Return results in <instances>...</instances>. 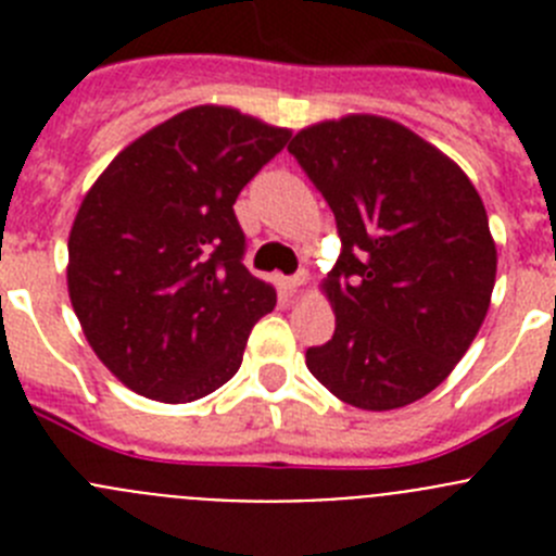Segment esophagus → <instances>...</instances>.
Listing matches in <instances>:
<instances>
[{
	"mask_svg": "<svg viewBox=\"0 0 556 556\" xmlns=\"http://www.w3.org/2000/svg\"><path fill=\"white\" fill-rule=\"evenodd\" d=\"M303 283H306V273H298V275H292V278H283V289H287L289 294L298 292V287H303Z\"/></svg>",
	"mask_w": 556,
	"mask_h": 556,
	"instance_id": "34e87169",
	"label": "esophagus"
}]
</instances>
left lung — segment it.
Wrapping results in <instances>:
<instances>
[{
  "instance_id": "8db88e82",
  "label": "left lung",
  "mask_w": 556,
  "mask_h": 556,
  "mask_svg": "<svg viewBox=\"0 0 556 556\" xmlns=\"http://www.w3.org/2000/svg\"><path fill=\"white\" fill-rule=\"evenodd\" d=\"M289 152L337 219L326 289L337 328L306 367L356 409L415 404L479 333L495 287L488 211L468 175L384 116L320 122Z\"/></svg>"
}]
</instances>
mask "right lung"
Returning a JSON list of instances; mask_svg holds the SVG:
<instances>
[{
    "label": "right lung",
    "mask_w": 556,
    "mask_h": 556,
    "mask_svg": "<svg viewBox=\"0 0 556 556\" xmlns=\"http://www.w3.org/2000/svg\"><path fill=\"white\" fill-rule=\"evenodd\" d=\"M289 136L233 108H189L125 147L83 198L68 298L132 392L189 404L236 376L275 289L244 267L233 203Z\"/></svg>",
    "instance_id": "right-lung-1"
}]
</instances>
